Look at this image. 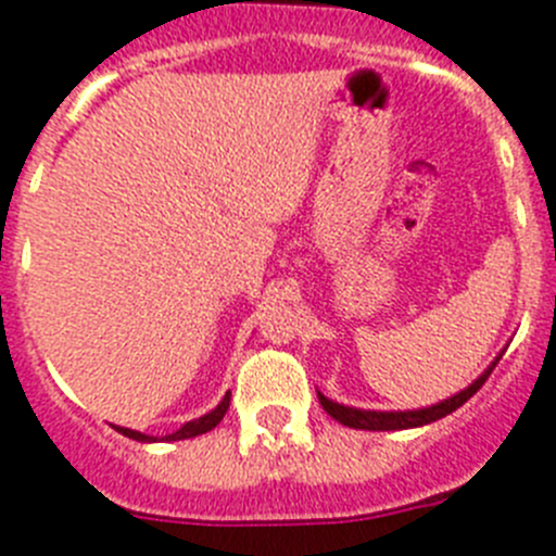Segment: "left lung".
<instances>
[{"label": "left lung", "instance_id": "left-lung-1", "mask_svg": "<svg viewBox=\"0 0 556 556\" xmlns=\"http://www.w3.org/2000/svg\"><path fill=\"white\" fill-rule=\"evenodd\" d=\"M501 361V355L481 371L479 378L472 380L467 389H462L458 394L453 397L442 400L437 405H425V408H414V412H366V408H352V405H341L336 400L325 397V394L318 392V403L330 414L332 419H338L341 425L346 428H355V431H405V428H419V425H428V422H437V419L447 417L458 408V405H465L472 394L479 392L484 380L490 378V371L495 369V364Z\"/></svg>", "mask_w": 556, "mask_h": 556}]
</instances>
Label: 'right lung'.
Instances as JSON below:
<instances>
[{"label":"right lung","mask_w":556,"mask_h":556,"mask_svg":"<svg viewBox=\"0 0 556 556\" xmlns=\"http://www.w3.org/2000/svg\"><path fill=\"white\" fill-rule=\"evenodd\" d=\"M229 400H231V392L224 394V400H220L215 408H212L210 414H204V417L198 419H190V422H185L178 431L167 433V437H162V442H178V439H192V437H201V433L212 431L215 425L224 419V414L229 412ZM123 437L128 439H137V442H156V437H148V433H139V431H131V428H119V425H114Z\"/></svg>","instance_id":"add662e5"}]
</instances>
